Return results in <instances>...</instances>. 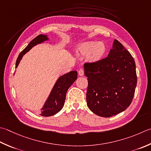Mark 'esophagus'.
<instances>
[{"instance_id": "esophagus-1", "label": "esophagus", "mask_w": 151, "mask_h": 151, "mask_svg": "<svg viewBox=\"0 0 151 151\" xmlns=\"http://www.w3.org/2000/svg\"><path fill=\"white\" fill-rule=\"evenodd\" d=\"M84 75V69H81L78 70V75L81 76H82Z\"/></svg>"}]
</instances>
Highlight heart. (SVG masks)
I'll return each mask as SVG.
<instances>
[{
	"label": "heart",
	"mask_w": 151,
	"mask_h": 151,
	"mask_svg": "<svg viewBox=\"0 0 151 151\" xmlns=\"http://www.w3.org/2000/svg\"><path fill=\"white\" fill-rule=\"evenodd\" d=\"M105 52V44L101 42H86L82 43L77 48L80 55L88 54V60L92 61L99 60Z\"/></svg>",
	"instance_id": "1"
}]
</instances>
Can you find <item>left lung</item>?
Segmentation results:
<instances>
[{"label":"left lung","mask_w":151,"mask_h":151,"mask_svg":"<svg viewBox=\"0 0 151 151\" xmlns=\"http://www.w3.org/2000/svg\"><path fill=\"white\" fill-rule=\"evenodd\" d=\"M88 77V107L93 113L111 117L131 104L137 85L134 58L115 39L107 57L84 65Z\"/></svg>","instance_id":"left-lung-1"}]
</instances>
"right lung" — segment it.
<instances>
[{
	"instance_id": "right-lung-1",
	"label": "right lung",
	"mask_w": 151,
	"mask_h": 151,
	"mask_svg": "<svg viewBox=\"0 0 151 151\" xmlns=\"http://www.w3.org/2000/svg\"><path fill=\"white\" fill-rule=\"evenodd\" d=\"M46 40H48V37L44 35H39L37 37H35L33 40H32L30 43L28 44V46L19 54L16 60V68L18 65L23 55L26 52H27L37 44L42 42L43 41ZM76 79H77V72L75 70L68 73L58 78L48 99L44 104V107L42 109V112L41 114L42 116H53L58 113L59 111H60L64 105L67 90Z\"/></svg>"
}]
</instances>
